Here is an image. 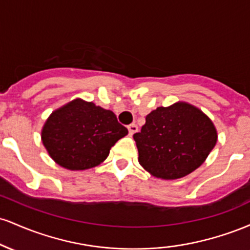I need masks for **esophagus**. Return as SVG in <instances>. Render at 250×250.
Returning a JSON list of instances; mask_svg holds the SVG:
<instances>
[{
  "instance_id": "1",
  "label": "esophagus",
  "mask_w": 250,
  "mask_h": 250,
  "mask_svg": "<svg viewBox=\"0 0 250 250\" xmlns=\"http://www.w3.org/2000/svg\"><path fill=\"white\" fill-rule=\"evenodd\" d=\"M128 130H129V134L133 135L137 131V125H135V123H131V125H128Z\"/></svg>"
}]
</instances>
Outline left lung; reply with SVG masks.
Returning a JSON list of instances; mask_svg holds the SVG:
<instances>
[{
  "mask_svg": "<svg viewBox=\"0 0 250 250\" xmlns=\"http://www.w3.org/2000/svg\"><path fill=\"white\" fill-rule=\"evenodd\" d=\"M134 140L140 165L148 173L175 180L206 161L216 145L217 131L202 110L187 102H176L148 114Z\"/></svg>",
  "mask_w": 250,
  "mask_h": 250,
  "instance_id": "obj_1",
  "label": "left lung"
}]
</instances>
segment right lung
<instances>
[{
	"instance_id": "add662e5",
	"label": "right lung",
	"mask_w": 250,
	"mask_h": 250,
	"mask_svg": "<svg viewBox=\"0 0 250 250\" xmlns=\"http://www.w3.org/2000/svg\"><path fill=\"white\" fill-rule=\"evenodd\" d=\"M127 134L113 111L76 99L50 114L41 139L57 165L84 170L104 161L110 148Z\"/></svg>"
}]
</instances>
